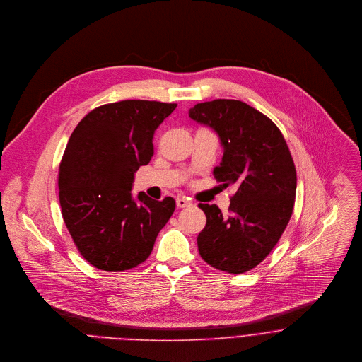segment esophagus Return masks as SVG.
<instances>
[{"label": "esophagus", "instance_id": "esophagus-1", "mask_svg": "<svg viewBox=\"0 0 362 362\" xmlns=\"http://www.w3.org/2000/svg\"><path fill=\"white\" fill-rule=\"evenodd\" d=\"M175 204H177V208H187L191 205V201L187 199L185 197H180V198H177Z\"/></svg>", "mask_w": 362, "mask_h": 362}]
</instances>
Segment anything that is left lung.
<instances>
[{
    "label": "left lung",
    "instance_id": "left-lung-1",
    "mask_svg": "<svg viewBox=\"0 0 362 362\" xmlns=\"http://www.w3.org/2000/svg\"><path fill=\"white\" fill-rule=\"evenodd\" d=\"M189 118L219 134L223 157L214 175L225 188H236L228 216L216 205H198L206 215L197 239L199 254L216 269L247 272L271 252L292 216L296 170L291 151L274 122L238 100L197 104Z\"/></svg>",
    "mask_w": 362,
    "mask_h": 362
}]
</instances>
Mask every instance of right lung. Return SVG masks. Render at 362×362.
Masks as SVG:
<instances>
[{
  "mask_svg": "<svg viewBox=\"0 0 362 362\" xmlns=\"http://www.w3.org/2000/svg\"><path fill=\"white\" fill-rule=\"evenodd\" d=\"M177 104L126 100L87 114L71 133L59 168L64 223L80 254L95 268L121 272L146 261L175 209L171 197L134 199L140 165L154 154L156 129Z\"/></svg>",
  "mask_w": 362,
  "mask_h": 362,
  "instance_id": "add662e5",
  "label": "right lung"
}]
</instances>
